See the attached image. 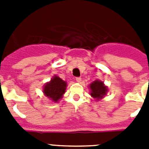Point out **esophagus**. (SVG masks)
I'll list each match as a JSON object with an SVG mask.
<instances>
[{"instance_id": "esophagus-1", "label": "esophagus", "mask_w": 149, "mask_h": 149, "mask_svg": "<svg viewBox=\"0 0 149 149\" xmlns=\"http://www.w3.org/2000/svg\"><path fill=\"white\" fill-rule=\"evenodd\" d=\"M76 81H77V82H78V83H80L81 81V77H76Z\"/></svg>"}]
</instances>
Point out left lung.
Masks as SVG:
<instances>
[{"mask_svg": "<svg viewBox=\"0 0 149 149\" xmlns=\"http://www.w3.org/2000/svg\"><path fill=\"white\" fill-rule=\"evenodd\" d=\"M89 87L91 89V95L98 100L103 98L107 92V88L104 85V83L98 80L92 83Z\"/></svg>", "mask_w": 149, "mask_h": 149, "instance_id": "8db88e82", "label": "left lung"}]
</instances>
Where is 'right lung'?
Listing matches in <instances>:
<instances>
[{"label": "right lung", "instance_id": "1", "mask_svg": "<svg viewBox=\"0 0 149 149\" xmlns=\"http://www.w3.org/2000/svg\"><path fill=\"white\" fill-rule=\"evenodd\" d=\"M65 87H66V83L63 81L61 78L55 75L49 83L45 84L43 93L48 98L56 102L60 98H62L63 95L65 93Z\"/></svg>", "mask_w": 149, "mask_h": 149}]
</instances>
